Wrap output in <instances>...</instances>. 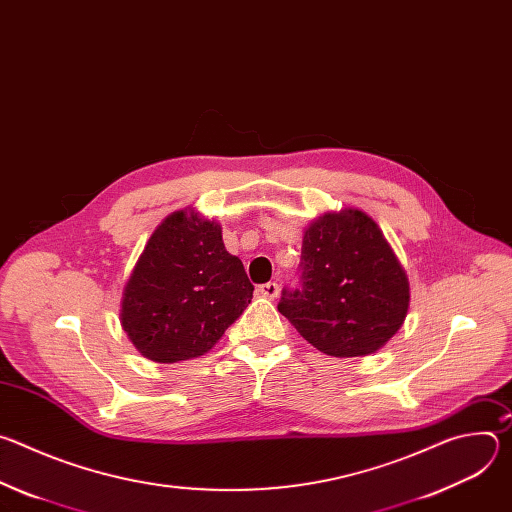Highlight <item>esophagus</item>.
<instances>
[{
    "mask_svg": "<svg viewBox=\"0 0 512 512\" xmlns=\"http://www.w3.org/2000/svg\"><path fill=\"white\" fill-rule=\"evenodd\" d=\"M257 294H259V296H263V298L273 300V298H277V296H279V285H277L275 281L261 283V285L257 287Z\"/></svg>",
    "mask_w": 512,
    "mask_h": 512,
    "instance_id": "1",
    "label": "esophagus"
}]
</instances>
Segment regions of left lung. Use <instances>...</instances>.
<instances>
[{
    "label": "left lung",
    "mask_w": 512,
    "mask_h": 512,
    "mask_svg": "<svg viewBox=\"0 0 512 512\" xmlns=\"http://www.w3.org/2000/svg\"><path fill=\"white\" fill-rule=\"evenodd\" d=\"M302 287L277 310L320 352L348 358L385 346L409 310V281L385 235L358 208L328 212L306 229Z\"/></svg>",
    "instance_id": "obj_1"
}]
</instances>
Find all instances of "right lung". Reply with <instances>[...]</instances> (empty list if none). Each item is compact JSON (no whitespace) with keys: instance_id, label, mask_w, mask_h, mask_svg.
Listing matches in <instances>:
<instances>
[{"instance_id":"1","label":"right lung","mask_w":512,"mask_h":512,"mask_svg":"<svg viewBox=\"0 0 512 512\" xmlns=\"http://www.w3.org/2000/svg\"><path fill=\"white\" fill-rule=\"evenodd\" d=\"M253 283L221 225L178 210L154 231L121 300V326L154 362L208 352L251 304Z\"/></svg>"}]
</instances>
